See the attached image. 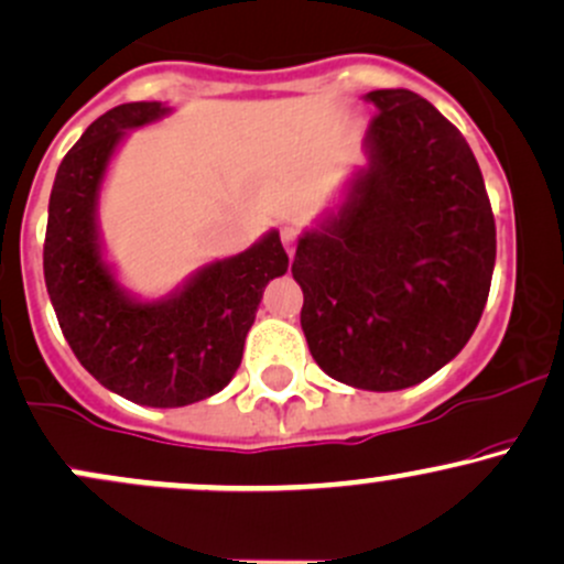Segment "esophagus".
I'll return each mask as SVG.
<instances>
[{"mask_svg": "<svg viewBox=\"0 0 564 564\" xmlns=\"http://www.w3.org/2000/svg\"><path fill=\"white\" fill-rule=\"evenodd\" d=\"M296 236H300V232H296L294 225H286V228L281 230V241H283V249H286L289 254H294V249H296Z\"/></svg>", "mask_w": 564, "mask_h": 564, "instance_id": "1", "label": "esophagus"}]
</instances>
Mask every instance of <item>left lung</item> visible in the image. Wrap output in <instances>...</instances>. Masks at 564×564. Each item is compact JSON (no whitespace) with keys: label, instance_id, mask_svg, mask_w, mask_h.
<instances>
[{"label":"left lung","instance_id":"8db88e82","mask_svg":"<svg viewBox=\"0 0 564 564\" xmlns=\"http://www.w3.org/2000/svg\"><path fill=\"white\" fill-rule=\"evenodd\" d=\"M377 106L341 206L296 243L302 332L328 377L371 392L451 364L488 302L496 223L464 134L411 89Z\"/></svg>","mask_w":564,"mask_h":564}]
</instances>
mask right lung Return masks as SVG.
Returning <instances> with one entry per match:
<instances>
[{"label": "right lung", "instance_id": "add662e5", "mask_svg": "<svg viewBox=\"0 0 564 564\" xmlns=\"http://www.w3.org/2000/svg\"><path fill=\"white\" fill-rule=\"evenodd\" d=\"M161 102H124L87 127L57 166L44 236V283L63 336L106 390L138 405L180 408L230 384L262 291L286 273L278 230L241 254L204 264L164 300L142 302L102 257L97 200L127 138L164 119Z\"/></svg>", "mask_w": 564, "mask_h": 564}]
</instances>
